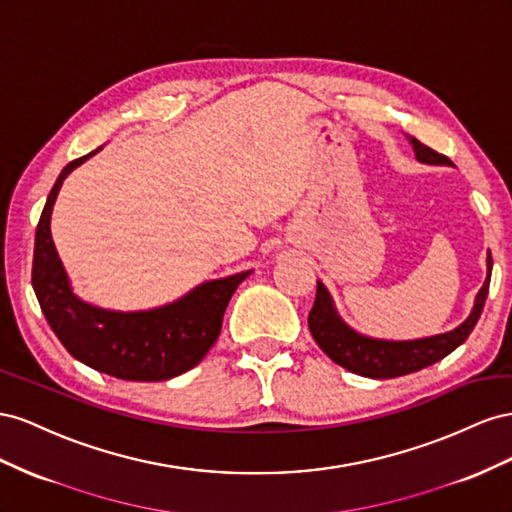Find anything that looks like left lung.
Returning <instances> with one entry per match:
<instances>
[{"mask_svg":"<svg viewBox=\"0 0 512 512\" xmlns=\"http://www.w3.org/2000/svg\"><path fill=\"white\" fill-rule=\"evenodd\" d=\"M412 143L416 160L422 165H442V167H455L452 160L440 152L427 148L416 137H407ZM493 259L491 253L487 255V279L476 294L472 313L467 315L463 324L455 330L444 334H433L425 339H412V341H388V339H373L367 334H360L352 326H347L343 317L339 315L337 306L330 296L326 285L317 281V296L315 304L309 313V328L315 343L321 347V352L337 362L339 367L352 371L362 377L371 379H390L401 377L407 373H416L431 364L440 362L450 352L470 337L476 321L483 313V306L489 294V281H491Z\"/></svg>","mask_w":512,"mask_h":512,"instance_id":"obj_1","label":"left lung"}]
</instances>
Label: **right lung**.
I'll list each match as a JSON object with an SVG mask.
<instances>
[{
	"mask_svg": "<svg viewBox=\"0 0 512 512\" xmlns=\"http://www.w3.org/2000/svg\"><path fill=\"white\" fill-rule=\"evenodd\" d=\"M102 150L68 163L40 214L32 285L40 309L70 356L128 382H163L193 369L221 334L223 315L238 285L253 270L206 281L182 298L148 311H113L81 300L51 238V214L68 175Z\"/></svg>",
	"mask_w": 512,
	"mask_h": 512,
	"instance_id": "1",
	"label": "right lung"
}]
</instances>
